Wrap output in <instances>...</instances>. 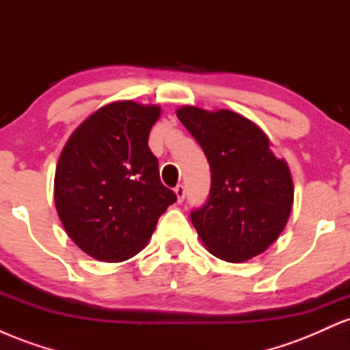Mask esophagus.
Instances as JSON below:
<instances>
[{
	"instance_id": "esophagus-1",
	"label": "esophagus",
	"mask_w": 350,
	"mask_h": 350,
	"mask_svg": "<svg viewBox=\"0 0 350 350\" xmlns=\"http://www.w3.org/2000/svg\"><path fill=\"white\" fill-rule=\"evenodd\" d=\"M174 192H176V198H178V202L180 204L186 198V187L183 186V184H178V186L174 187Z\"/></svg>"
}]
</instances>
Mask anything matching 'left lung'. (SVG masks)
Listing matches in <instances>:
<instances>
[{
  "label": "left lung",
  "mask_w": 350,
  "mask_h": 350,
  "mask_svg": "<svg viewBox=\"0 0 350 350\" xmlns=\"http://www.w3.org/2000/svg\"><path fill=\"white\" fill-rule=\"evenodd\" d=\"M180 123L211 164V194L192 211V226L217 258L247 262L278 239L290 219L295 186L290 167L252 120L230 110L184 105Z\"/></svg>",
  "instance_id": "obj_1"
}]
</instances>
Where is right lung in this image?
<instances>
[{
  "label": "right lung",
  "mask_w": 350,
  "mask_h": 350,
  "mask_svg": "<svg viewBox=\"0 0 350 350\" xmlns=\"http://www.w3.org/2000/svg\"><path fill=\"white\" fill-rule=\"evenodd\" d=\"M159 115L158 105L111 102L83 120L60 152L55 208L72 242L92 258L116 263L135 256L176 202L148 146Z\"/></svg>",
  "instance_id": "add662e5"
}]
</instances>
